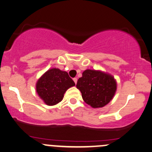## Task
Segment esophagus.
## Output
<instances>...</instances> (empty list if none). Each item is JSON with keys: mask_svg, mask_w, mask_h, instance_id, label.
Segmentation results:
<instances>
[{"mask_svg": "<svg viewBox=\"0 0 152 152\" xmlns=\"http://www.w3.org/2000/svg\"><path fill=\"white\" fill-rule=\"evenodd\" d=\"M73 80H74V83H77V78H73Z\"/></svg>", "mask_w": 152, "mask_h": 152, "instance_id": "1", "label": "esophagus"}]
</instances>
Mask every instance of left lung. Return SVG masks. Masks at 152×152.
Wrapping results in <instances>:
<instances>
[{
  "mask_svg": "<svg viewBox=\"0 0 152 152\" xmlns=\"http://www.w3.org/2000/svg\"><path fill=\"white\" fill-rule=\"evenodd\" d=\"M76 88L83 99L92 108H102L113 99L117 90V83L110 74L101 71L87 69L78 80Z\"/></svg>",
  "mask_w": 152,
  "mask_h": 152,
  "instance_id": "1",
  "label": "left lung"
}]
</instances>
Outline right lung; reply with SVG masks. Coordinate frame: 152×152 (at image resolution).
Listing matches in <instances>:
<instances>
[{
	"label": "right lung",
	"mask_w": 152,
	"mask_h": 152,
	"mask_svg": "<svg viewBox=\"0 0 152 152\" xmlns=\"http://www.w3.org/2000/svg\"><path fill=\"white\" fill-rule=\"evenodd\" d=\"M74 86L75 83L67 72L52 68L37 80L36 91L46 105L54 106L61 102L66 91Z\"/></svg>",
	"instance_id": "right-lung-1"
}]
</instances>
